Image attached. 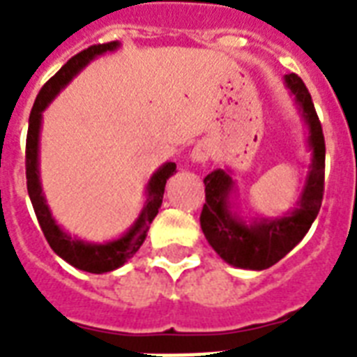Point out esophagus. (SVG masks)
Here are the masks:
<instances>
[{
    "label": "esophagus",
    "mask_w": 357,
    "mask_h": 357,
    "mask_svg": "<svg viewBox=\"0 0 357 357\" xmlns=\"http://www.w3.org/2000/svg\"><path fill=\"white\" fill-rule=\"evenodd\" d=\"M209 155H211V148H209V144H207V142H198V144L195 146L192 153H190V159H192V162H207Z\"/></svg>",
    "instance_id": "34e87169"
}]
</instances>
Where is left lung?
<instances>
[{
    "mask_svg": "<svg viewBox=\"0 0 357 357\" xmlns=\"http://www.w3.org/2000/svg\"><path fill=\"white\" fill-rule=\"evenodd\" d=\"M285 86L307 126V148L311 150L310 170L296 207L282 217L244 220L234 211L231 196L235 192V181L229 170L217 168L204 179L206 204L200 215L202 231L213 250L237 268L265 271L276 265L304 238L321 209L326 159L322 126L304 81L296 74H287Z\"/></svg>",
    "mask_w": 357,
    "mask_h": 357,
    "instance_id": "1",
    "label": "left lung"
}]
</instances>
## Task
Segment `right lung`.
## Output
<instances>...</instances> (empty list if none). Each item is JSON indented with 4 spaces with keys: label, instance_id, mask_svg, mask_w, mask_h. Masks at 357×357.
Instances as JSON below:
<instances>
[{
    "label": "right lung",
    "instance_id": "add662e5",
    "mask_svg": "<svg viewBox=\"0 0 357 357\" xmlns=\"http://www.w3.org/2000/svg\"><path fill=\"white\" fill-rule=\"evenodd\" d=\"M120 42H107V44H98V46L86 47L85 52L77 53L72 57L46 85L42 86L35 105L29 114V129H27V142H25V178H27V192H29L31 204L35 209V215L40 224L42 234L50 243L52 250L59 257H63L75 268L92 274H103L122 266L129 257L142 246L146 234L150 229L151 220L157 217L159 207L162 204L165 195V185L167 179L176 172V162H165L155 172L151 174L150 181L146 185V202L139 218L135 220L133 226L119 238L107 241V243H86L83 238L72 237L66 234L53 218L52 211L46 204V196L42 192L40 170H38V148H40V126L42 113L55 100L59 92L91 63L98 55L119 50Z\"/></svg>",
    "mask_w": 357,
    "mask_h": 357
}]
</instances>
